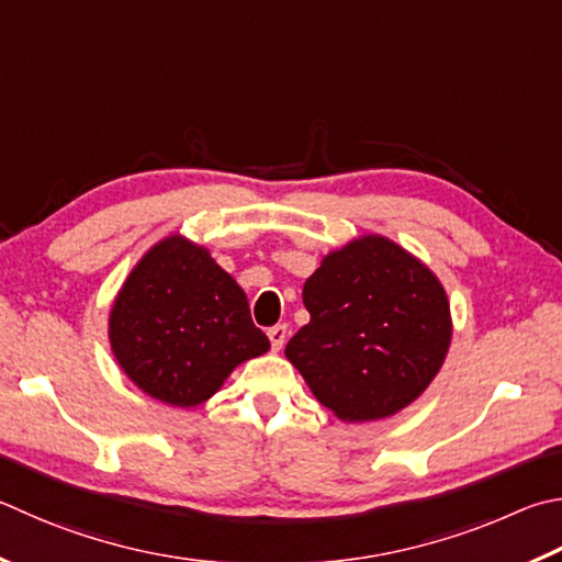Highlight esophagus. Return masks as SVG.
I'll return each instance as SVG.
<instances>
[{"label":"esophagus","instance_id":"obj_1","mask_svg":"<svg viewBox=\"0 0 562 562\" xmlns=\"http://www.w3.org/2000/svg\"><path fill=\"white\" fill-rule=\"evenodd\" d=\"M268 339L272 344V351H280L284 339H288V326H284V324L272 326V329H268Z\"/></svg>","mask_w":562,"mask_h":562}]
</instances>
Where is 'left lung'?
Masks as SVG:
<instances>
[{
  "label": "left lung",
  "instance_id": "8db88e82",
  "mask_svg": "<svg viewBox=\"0 0 562 562\" xmlns=\"http://www.w3.org/2000/svg\"><path fill=\"white\" fill-rule=\"evenodd\" d=\"M310 324L284 356L344 423L401 413L440 373L452 341L437 274L391 238L359 236L324 255L302 290Z\"/></svg>",
  "mask_w": 562,
  "mask_h": 562
}]
</instances>
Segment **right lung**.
I'll list each match as a JSON object with an SVG mask.
<instances>
[{
	"label": "right lung",
	"instance_id": "add662e5",
	"mask_svg": "<svg viewBox=\"0 0 562 562\" xmlns=\"http://www.w3.org/2000/svg\"><path fill=\"white\" fill-rule=\"evenodd\" d=\"M108 336L127 379L175 407L206 403L236 366L270 349L240 284L179 233L151 246L122 282Z\"/></svg>",
	"mask_w": 562,
	"mask_h": 562
}]
</instances>
